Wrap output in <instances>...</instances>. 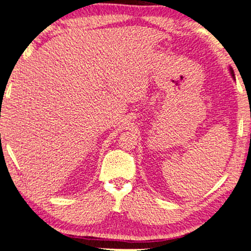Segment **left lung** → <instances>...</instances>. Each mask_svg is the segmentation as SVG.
<instances>
[{
	"mask_svg": "<svg viewBox=\"0 0 251 251\" xmlns=\"http://www.w3.org/2000/svg\"><path fill=\"white\" fill-rule=\"evenodd\" d=\"M229 73H230L231 77H233V80H235V74H234V71H233V68H231V67H229Z\"/></svg>",
	"mask_w": 251,
	"mask_h": 251,
	"instance_id": "obj_1",
	"label": "left lung"
}]
</instances>
